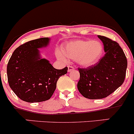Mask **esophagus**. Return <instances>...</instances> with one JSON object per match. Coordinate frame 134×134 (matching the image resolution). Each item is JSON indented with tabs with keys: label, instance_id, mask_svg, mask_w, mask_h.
<instances>
[{
	"label": "esophagus",
	"instance_id": "obj_1",
	"mask_svg": "<svg viewBox=\"0 0 134 134\" xmlns=\"http://www.w3.org/2000/svg\"><path fill=\"white\" fill-rule=\"evenodd\" d=\"M73 70H74V68L71 66H68V72L73 71Z\"/></svg>",
	"mask_w": 134,
	"mask_h": 134
}]
</instances>
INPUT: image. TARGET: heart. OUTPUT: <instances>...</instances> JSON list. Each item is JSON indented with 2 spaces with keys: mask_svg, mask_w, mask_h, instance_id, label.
Masks as SVG:
<instances>
[{
  "mask_svg": "<svg viewBox=\"0 0 134 134\" xmlns=\"http://www.w3.org/2000/svg\"><path fill=\"white\" fill-rule=\"evenodd\" d=\"M63 52L68 58L76 59L82 67L91 66L99 61L103 53V46L98 40H78L67 43ZM58 58L65 60L64 55L58 53Z\"/></svg>",
  "mask_w": 134,
  "mask_h": 134,
  "instance_id": "b5f03b06",
  "label": "heart"
}]
</instances>
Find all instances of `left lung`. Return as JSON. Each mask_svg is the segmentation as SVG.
I'll list each match as a JSON object with an SVG mask.
<instances>
[{"label": "left lung", "mask_w": 134, "mask_h": 134, "mask_svg": "<svg viewBox=\"0 0 134 134\" xmlns=\"http://www.w3.org/2000/svg\"><path fill=\"white\" fill-rule=\"evenodd\" d=\"M106 52L94 65L79 68L80 80L77 88L83 97L90 99L106 97L124 83L127 60L124 51L116 42L98 35Z\"/></svg>", "instance_id": "1"}]
</instances>
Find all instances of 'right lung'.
Masks as SVG:
<instances>
[{
  "label": "right lung",
  "instance_id": "add662e5",
  "mask_svg": "<svg viewBox=\"0 0 134 134\" xmlns=\"http://www.w3.org/2000/svg\"><path fill=\"white\" fill-rule=\"evenodd\" d=\"M48 37L25 43L14 51L7 66L9 85L19 99L28 103L49 100L54 92L60 76L68 67L58 70L49 61L41 58L38 49L49 45Z\"/></svg>",
  "mask_w": 134,
  "mask_h": 134
}]
</instances>
